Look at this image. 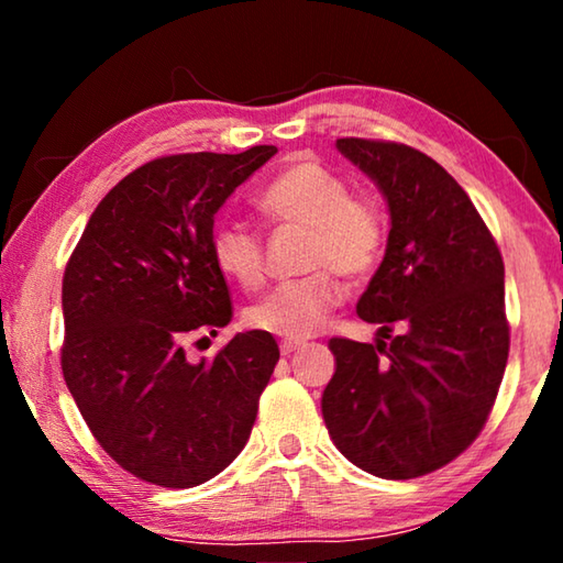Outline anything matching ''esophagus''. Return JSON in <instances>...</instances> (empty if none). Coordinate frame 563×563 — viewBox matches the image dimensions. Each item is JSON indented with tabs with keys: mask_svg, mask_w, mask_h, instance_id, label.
Returning a JSON list of instances; mask_svg holds the SVG:
<instances>
[{
	"mask_svg": "<svg viewBox=\"0 0 563 563\" xmlns=\"http://www.w3.org/2000/svg\"><path fill=\"white\" fill-rule=\"evenodd\" d=\"M305 345V342H300V340H283L280 342V352L283 355H292L295 350H300Z\"/></svg>",
	"mask_w": 563,
	"mask_h": 563,
	"instance_id": "esophagus-1",
	"label": "esophagus"
}]
</instances>
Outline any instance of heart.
Wrapping results in <instances>:
<instances>
[{"label": "heart", "mask_w": 563, "mask_h": 563, "mask_svg": "<svg viewBox=\"0 0 563 563\" xmlns=\"http://www.w3.org/2000/svg\"><path fill=\"white\" fill-rule=\"evenodd\" d=\"M261 208L275 223L310 233L298 280L275 285L245 312L247 325L288 340L325 328L342 300L340 273L360 280L375 271L387 241V221L375 198L350 194L347 180L316 158H295L261 194ZM216 268L245 290L261 288L265 258L261 235L243 223H218L211 233Z\"/></svg>", "instance_id": "1"}]
</instances>
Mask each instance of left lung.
Here are the masks:
<instances>
[{"mask_svg": "<svg viewBox=\"0 0 563 563\" xmlns=\"http://www.w3.org/2000/svg\"><path fill=\"white\" fill-rule=\"evenodd\" d=\"M335 146L375 180L393 225L357 302L384 340L328 342L335 375L322 419L360 470L415 479L460 456L497 399L509 357L504 261L470 196L434 158L393 141Z\"/></svg>", "mask_w": 563, "mask_h": 563, "instance_id": "left-lung-1", "label": "left lung"}]
</instances>
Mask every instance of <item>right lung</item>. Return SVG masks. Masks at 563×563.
I'll use <instances>...</instances> for the list:
<instances>
[{
  "instance_id": "add662e5",
  "label": "right lung",
  "mask_w": 563,
  "mask_h": 563,
  "mask_svg": "<svg viewBox=\"0 0 563 563\" xmlns=\"http://www.w3.org/2000/svg\"><path fill=\"white\" fill-rule=\"evenodd\" d=\"M275 154L148 161L103 196L66 263V387L111 460L158 487H198L241 454L280 357L263 330L213 360L186 355L233 318L211 255L216 213Z\"/></svg>"
}]
</instances>
